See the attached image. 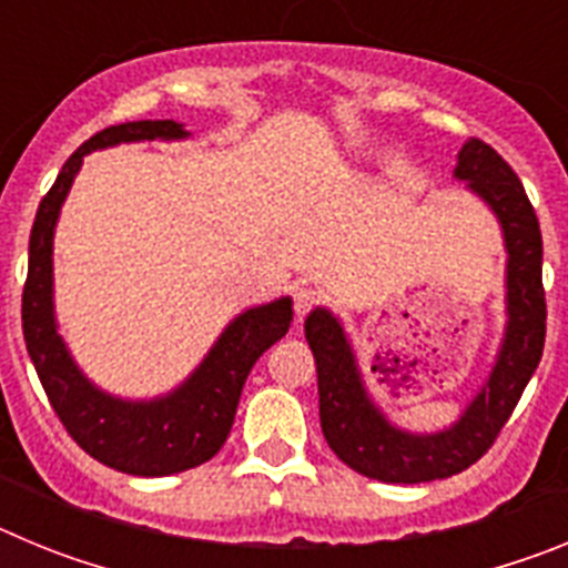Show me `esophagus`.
Listing matches in <instances>:
<instances>
[{
    "mask_svg": "<svg viewBox=\"0 0 568 568\" xmlns=\"http://www.w3.org/2000/svg\"><path fill=\"white\" fill-rule=\"evenodd\" d=\"M315 298H318V295H315L313 287H295V293H293L295 315H298V318H304V315H307L310 310H313Z\"/></svg>",
    "mask_w": 568,
    "mask_h": 568,
    "instance_id": "1",
    "label": "esophagus"
}]
</instances>
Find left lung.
<instances>
[{
    "label": "left lung",
    "mask_w": 568,
    "mask_h": 568,
    "mask_svg": "<svg viewBox=\"0 0 568 568\" xmlns=\"http://www.w3.org/2000/svg\"><path fill=\"white\" fill-rule=\"evenodd\" d=\"M453 175L498 219L506 250L504 338L489 375L453 424L435 433H413L393 424L369 393L338 315L315 307L304 321V335L318 369L324 438L349 469L384 484H426L475 464L498 438L544 355V239L524 184L478 139L460 148Z\"/></svg>",
    "instance_id": "obj_1"
}]
</instances>
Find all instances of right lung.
<instances>
[{
  "mask_svg": "<svg viewBox=\"0 0 568 568\" xmlns=\"http://www.w3.org/2000/svg\"><path fill=\"white\" fill-rule=\"evenodd\" d=\"M190 130L173 119L128 122L102 130L64 162L57 184L37 210L30 230L28 281L22 293V329L28 355L48 393L50 406L70 438L110 469L164 478L213 458L233 429L241 389L255 361L293 324V298L267 301L241 310L213 341L199 366L155 398H122L90 381L59 333L53 301V235L59 213L84 155L130 142H184Z\"/></svg>",
  "mask_w": 568,
  "mask_h": 568,
  "instance_id": "1",
  "label": "right lung"
}]
</instances>
